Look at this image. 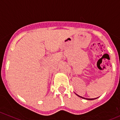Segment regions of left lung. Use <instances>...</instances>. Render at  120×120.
Listing matches in <instances>:
<instances>
[{
  "label": "left lung",
  "mask_w": 120,
  "mask_h": 120,
  "mask_svg": "<svg viewBox=\"0 0 120 120\" xmlns=\"http://www.w3.org/2000/svg\"><path fill=\"white\" fill-rule=\"evenodd\" d=\"M76 95H77V94H76ZM77 96H79V97H80V98H82V99H86V100H94V99H97L98 98H94V99H88V98H83V97H82V96H79V95H77Z\"/></svg>",
  "instance_id": "obj_1"
}]
</instances>
